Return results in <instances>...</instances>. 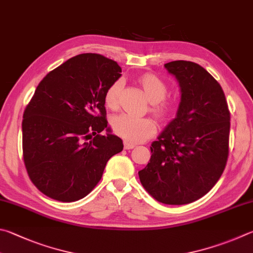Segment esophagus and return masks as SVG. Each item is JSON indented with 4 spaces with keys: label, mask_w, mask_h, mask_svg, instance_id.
<instances>
[{
    "label": "esophagus",
    "mask_w": 253,
    "mask_h": 253,
    "mask_svg": "<svg viewBox=\"0 0 253 253\" xmlns=\"http://www.w3.org/2000/svg\"><path fill=\"white\" fill-rule=\"evenodd\" d=\"M134 147H135V145L131 144V142H128V141L124 142V148H125V149H132Z\"/></svg>",
    "instance_id": "1"
}]
</instances>
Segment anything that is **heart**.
<instances>
[{
    "label": "heart",
    "mask_w": 253,
    "mask_h": 253,
    "mask_svg": "<svg viewBox=\"0 0 253 253\" xmlns=\"http://www.w3.org/2000/svg\"><path fill=\"white\" fill-rule=\"evenodd\" d=\"M139 84L144 89L146 97L151 103V111L159 118H167L171 114L172 106L165 97L168 93V87L163 80L154 74H144L139 79ZM123 87V81L116 80L108 87L105 93V104L111 109L118 106L119 94ZM115 134L121 136L129 142H141L150 138L156 130L157 124L150 117H136L129 114H122L115 117L112 122Z\"/></svg>",
    "instance_id": "heart-1"
}]
</instances>
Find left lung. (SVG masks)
I'll return each mask as SVG.
<instances>
[{
  "instance_id": "left-lung-1",
  "label": "left lung",
  "mask_w": 253,
  "mask_h": 253,
  "mask_svg": "<svg viewBox=\"0 0 253 253\" xmlns=\"http://www.w3.org/2000/svg\"><path fill=\"white\" fill-rule=\"evenodd\" d=\"M165 67L178 81L181 100L138 174L159 203L186 205L205 196L221 177L229 155L230 112L221 86L204 67L188 61Z\"/></svg>"
}]
</instances>
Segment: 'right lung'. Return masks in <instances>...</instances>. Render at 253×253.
I'll return each mask as SVG.
<instances>
[{
  "instance_id": "obj_1",
  "label": "right lung",
  "mask_w": 253,
  "mask_h": 253,
  "mask_svg": "<svg viewBox=\"0 0 253 253\" xmlns=\"http://www.w3.org/2000/svg\"><path fill=\"white\" fill-rule=\"evenodd\" d=\"M118 64L80 54L41 81L22 122L23 159L31 181L49 198L73 203L97 185L123 140L107 126L105 93L122 76ZM107 129L108 134H100Z\"/></svg>"
}]
</instances>
